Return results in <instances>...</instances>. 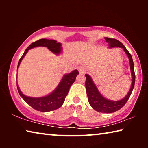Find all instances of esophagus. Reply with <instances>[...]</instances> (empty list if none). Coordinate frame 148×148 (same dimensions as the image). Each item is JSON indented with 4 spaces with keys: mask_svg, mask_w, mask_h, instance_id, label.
Here are the masks:
<instances>
[{
    "mask_svg": "<svg viewBox=\"0 0 148 148\" xmlns=\"http://www.w3.org/2000/svg\"><path fill=\"white\" fill-rule=\"evenodd\" d=\"M77 70H78V71L80 74H84L86 72V68H84V66H78Z\"/></svg>",
    "mask_w": 148,
    "mask_h": 148,
    "instance_id": "1",
    "label": "esophagus"
}]
</instances>
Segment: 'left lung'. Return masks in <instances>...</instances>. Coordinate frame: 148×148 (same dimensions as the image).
I'll return each mask as SVG.
<instances>
[{
    "instance_id": "left-lung-1",
    "label": "left lung",
    "mask_w": 148,
    "mask_h": 148,
    "mask_svg": "<svg viewBox=\"0 0 148 148\" xmlns=\"http://www.w3.org/2000/svg\"><path fill=\"white\" fill-rule=\"evenodd\" d=\"M104 38L106 40L107 43L108 44L109 48L121 47L125 51V53H126L129 60L130 70H131L132 77L131 86V87H130L128 93L125 95L123 98L119 100V101H111V100L106 98L101 93L96 84L94 83V81L92 77L89 74H85L86 77V88L89 104L91 105L92 108L97 112L108 114L113 113V112L117 111V110L121 109L126 104L134 88L135 74L134 70V63L133 61H132V56L126 47L124 46V45L116 39L107 38V37H105Z\"/></svg>"
}]
</instances>
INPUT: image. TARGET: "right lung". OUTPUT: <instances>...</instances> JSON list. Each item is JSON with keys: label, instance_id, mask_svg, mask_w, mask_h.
<instances>
[{"label": "right lung", "instance_id": "obj_1", "mask_svg": "<svg viewBox=\"0 0 148 148\" xmlns=\"http://www.w3.org/2000/svg\"><path fill=\"white\" fill-rule=\"evenodd\" d=\"M40 46L47 47V49L50 50L52 53L57 55V56L61 54L62 52V44L59 42H57V41L55 40H48L46 38L39 40L38 41L32 43L25 49L23 55L19 61L17 72L19 69L20 63H21V61L24 58V57L25 56L27 52L29 51V50L34 48V47ZM77 74H79V72L77 70H74V71L70 72L69 74H64L56 88L50 93L45 95L44 97H32L27 96L21 91L18 84L17 83V90H18L19 94L21 97V98L29 106H31L37 111H40L42 112L53 111V110L59 108L63 104L65 97L68 94L70 87L76 80V77L77 76Z\"/></svg>", "mask_w": 148, "mask_h": 148}]
</instances>
